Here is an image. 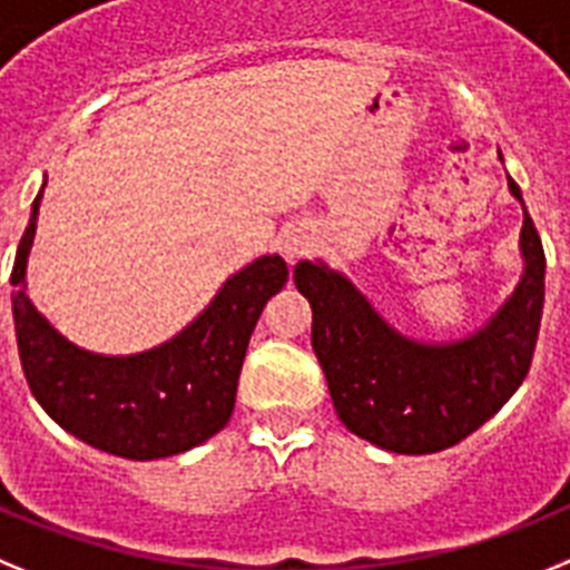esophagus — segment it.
<instances>
[{
  "instance_id": "obj_1",
  "label": "esophagus",
  "mask_w": 570,
  "mask_h": 570,
  "mask_svg": "<svg viewBox=\"0 0 570 570\" xmlns=\"http://www.w3.org/2000/svg\"><path fill=\"white\" fill-rule=\"evenodd\" d=\"M281 252H284L289 261L295 257H304L309 252V235L304 229H289L284 237H281Z\"/></svg>"
}]
</instances>
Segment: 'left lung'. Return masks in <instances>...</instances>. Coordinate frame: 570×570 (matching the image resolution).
Segmentation results:
<instances>
[{
  "mask_svg": "<svg viewBox=\"0 0 570 570\" xmlns=\"http://www.w3.org/2000/svg\"><path fill=\"white\" fill-rule=\"evenodd\" d=\"M522 200L519 186L508 180ZM524 275L482 333L422 346L393 333L361 292L324 264L301 261L295 286L313 306V350L335 413L355 435L393 453H439L502 407L531 370L546 304V252L524 212Z\"/></svg>",
  "mask_w": 570,
  "mask_h": 570,
  "instance_id": "8db88e82",
  "label": "left lung"
}]
</instances>
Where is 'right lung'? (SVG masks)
Returning a JSON list of instances; mask_svg holds the SVG:
<instances>
[{"label": "right lung", "mask_w": 570, "mask_h": 570, "mask_svg": "<svg viewBox=\"0 0 570 570\" xmlns=\"http://www.w3.org/2000/svg\"><path fill=\"white\" fill-rule=\"evenodd\" d=\"M39 197L13 261V326L33 399L59 428L122 459H163L224 430L266 301L286 284L284 257H261L224 284L206 313L151 353L102 358L57 335L24 295Z\"/></svg>", "instance_id": "right-lung-1"}]
</instances>
